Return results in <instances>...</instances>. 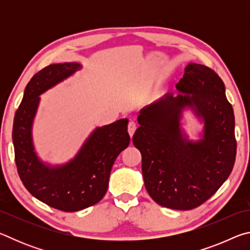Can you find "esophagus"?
Masks as SVG:
<instances>
[{"label": "esophagus", "mask_w": 250, "mask_h": 250, "mask_svg": "<svg viewBox=\"0 0 250 250\" xmlns=\"http://www.w3.org/2000/svg\"><path fill=\"white\" fill-rule=\"evenodd\" d=\"M137 124H135L134 121H130L129 125H128V132L130 134V137H132V135L134 134L135 130H137Z\"/></svg>", "instance_id": "1"}]
</instances>
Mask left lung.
<instances>
[{
	"label": "left lung",
	"instance_id": "left-lung-1",
	"mask_svg": "<svg viewBox=\"0 0 250 250\" xmlns=\"http://www.w3.org/2000/svg\"><path fill=\"white\" fill-rule=\"evenodd\" d=\"M167 94L143 108L132 142L142 155V174L152 200L172 209L188 210L217 192L234 167L235 117L225 84L213 69L192 62ZM191 107L205 122L203 138L187 140L181 112Z\"/></svg>",
	"mask_w": 250,
	"mask_h": 250
}]
</instances>
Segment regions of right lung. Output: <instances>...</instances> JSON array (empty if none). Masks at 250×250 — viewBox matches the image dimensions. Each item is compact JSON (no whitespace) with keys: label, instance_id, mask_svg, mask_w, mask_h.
I'll list each match as a JSON object with an SVG mask.
<instances>
[{"label":"right lung","instance_id":"1","mask_svg":"<svg viewBox=\"0 0 250 250\" xmlns=\"http://www.w3.org/2000/svg\"><path fill=\"white\" fill-rule=\"evenodd\" d=\"M82 68L77 62L53 64L33 76L16 110L13 124L15 163L21 181L37 200L62 211L95 205L104 196L117 156L128 147V119L97 128L68 163L50 167L34 151L32 125L40 95Z\"/></svg>","mask_w":250,"mask_h":250}]
</instances>
